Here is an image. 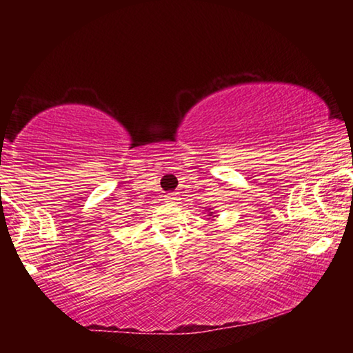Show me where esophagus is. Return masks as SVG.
Instances as JSON below:
<instances>
[{"label": "esophagus", "instance_id": "34e87169", "mask_svg": "<svg viewBox=\"0 0 353 353\" xmlns=\"http://www.w3.org/2000/svg\"><path fill=\"white\" fill-rule=\"evenodd\" d=\"M179 198L176 194H168L166 196V202H170V204H174V202H177Z\"/></svg>", "mask_w": 353, "mask_h": 353}]
</instances>
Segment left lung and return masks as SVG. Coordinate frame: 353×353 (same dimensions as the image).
<instances>
[{
	"mask_svg": "<svg viewBox=\"0 0 353 353\" xmlns=\"http://www.w3.org/2000/svg\"><path fill=\"white\" fill-rule=\"evenodd\" d=\"M207 216H212V218H216V216H218V214H216V213H214V212H212V208H208V214H207Z\"/></svg>",
	"mask_w": 353,
	"mask_h": 353,
	"instance_id": "obj_1",
	"label": "left lung"
}]
</instances>
